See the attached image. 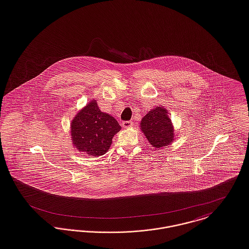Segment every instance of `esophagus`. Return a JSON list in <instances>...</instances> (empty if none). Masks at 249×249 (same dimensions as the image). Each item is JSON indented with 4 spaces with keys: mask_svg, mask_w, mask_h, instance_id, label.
I'll list each match as a JSON object with an SVG mask.
<instances>
[{
    "mask_svg": "<svg viewBox=\"0 0 249 249\" xmlns=\"http://www.w3.org/2000/svg\"><path fill=\"white\" fill-rule=\"evenodd\" d=\"M122 125H123V127H124V128H128V127L133 126V122H132V121H125V122H123V123H122Z\"/></svg>",
    "mask_w": 249,
    "mask_h": 249,
    "instance_id": "1",
    "label": "esophagus"
}]
</instances>
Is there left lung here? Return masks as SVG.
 <instances>
[{
    "label": "left lung",
    "instance_id": "8db88e82",
    "mask_svg": "<svg viewBox=\"0 0 249 249\" xmlns=\"http://www.w3.org/2000/svg\"><path fill=\"white\" fill-rule=\"evenodd\" d=\"M140 124L146 140L155 148L169 145L174 140V127L164 107H157L150 110Z\"/></svg>",
    "mask_w": 249,
    "mask_h": 249
}]
</instances>
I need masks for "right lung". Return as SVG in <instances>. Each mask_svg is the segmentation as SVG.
<instances>
[{
  "label": "right lung",
  "instance_id": "add662e5",
  "mask_svg": "<svg viewBox=\"0 0 249 249\" xmlns=\"http://www.w3.org/2000/svg\"><path fill=\"white\" fill-rule=\"evenodd\" d=\"M121 129L116 119L102 112L97 102L92 100L72 120V143L89 156H101L109 149L114 135Z\"/></svg>",
  "mask_w": 249,
  "mask_h": 249
}]
</instances>
